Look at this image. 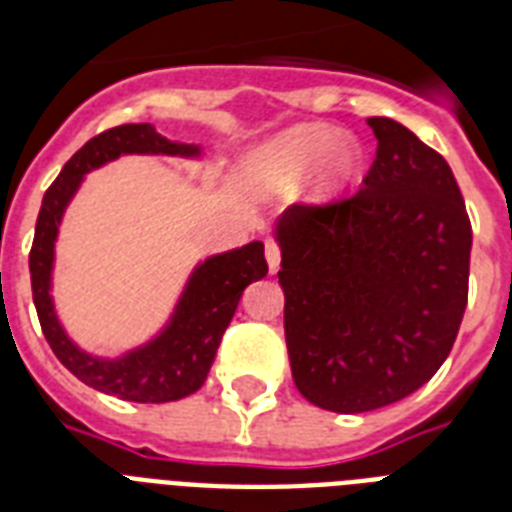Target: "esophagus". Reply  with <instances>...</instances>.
Instances as JSON below:
<instances>
[{"label":"esophagus","mask_w":512,"mask_h":512,"mask_svg":"<svg viewBox=\"0 0 512 512\" xmlns=\"http://www.w3.org/2000/svg\"><path fill=\"white\" fill-rule=\"evenodd\" d=\"M265 260H268V268H271V273L279 271V265H281V249L279 244L273 239L265 241Z\"/></svg>","instance_id":"34e87169"}]
</instances>
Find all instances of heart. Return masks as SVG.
I'll use <instances>...</instances> for the list:
<instances>
[{"label":"heart","mask_w":512,"mask_h":512,"mask_svg":"<svg viewBox=\"0 0 512 512\" xmlns=\"http://www.w3.org/2000/svg\"><path fill=\"white\" fill-rule=\"evenodd\" d=\"M319 167L316 193L332 196L361 167V148L356 140L337 138L332 127L303 124L276 138L260 156V170L271 183H303Z\"/></svg>","instance_id":"obj_1"}]
</instances>
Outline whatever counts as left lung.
<instances>
[{"instance_id": "left-lung-1", "label": "left lung", "mask_w": 512, "mask_h": 512, "mask_svg": "<svg viewBox=\"0 0 512 512\" xmlns=\"http://www.w3.org/2000/svg\"><path fill=\"white\" fill-rule=\"evenodd\" d=\"M377 156L361 191L276 223L284 335L297 390L340 414L396 404L438 372L468 305L470 231L441 154L366 119Z\"/></svg>"}]
</instances>
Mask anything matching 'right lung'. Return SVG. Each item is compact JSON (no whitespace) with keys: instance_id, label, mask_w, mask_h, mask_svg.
Masks as SVG:
<instances>
[{"instance_id":"right-lung-1","label":"right lung","mask_w":512,"mask_h":512,"mask_svg":"<svg viewBox=\"0 0 512 512\" xmlns=\"http://www.w3.org/2000/svg\"><path fill=\"white\" fill-rule=\"evenodd\" d=\"M127 154L199 159L201 148L167 140L156 132L154 124H122L84 143L44 193L36 217L34 247L28 255L31 289L44 337L68 372L84 385L122 401L167 404L191 396L204 385L217 345L239 308L244 289L263 279L268 263L263 241H249L239 249L207 257L191 271L183 295L159 335L116 358L92 356L79 348L58 321L50 295L58 228L84 175Z\"/></svg>"}]
</instances>
